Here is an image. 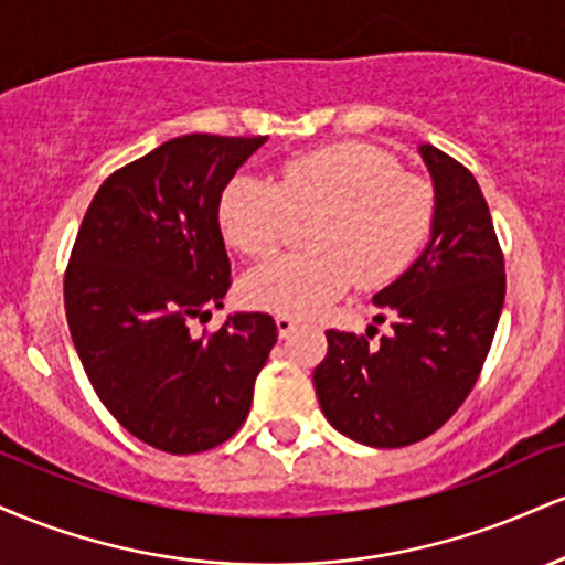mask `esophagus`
I'll return each mask as SVG.
<instances>
[{"mask_svg": "<svg viewBox=\"0 0 565 565\" xmlns=\"http://www.w3.org/2000/svg\"><path fill=\"white\" fill-rule=\"evenodd\" d=\"M276 327H278V334H281V337H289L291 332H295L297 327H300V321H297L295 316H278V319H276Z\"/></svg>", "mask_w": 565, "mask_h": 565, "instance_id": "34e87169", "label": "esophagus"}]
</instances>
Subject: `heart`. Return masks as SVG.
Here are the masks:
<instances>
[{
  "label": "heart",
  "mask_w": 565,
  "mask_h": 565,
  "mask_svg": "<svg viewBox=\"0 0 565 565\" xmlns=\"http://www.w3.org/2000/svg\"><path fill=\"white\" fill-rule=\"evenodd\" d=\"M308 255L284 257L244 278V300L278 316H313L359 284H391L417 257L436 217V188L404 172L369 142H334L297 153L276 183L238 174L217 201L223 238L252 260L287 244L295 220H310Z\"/></svg>",
  "instance_id": "b5f03b06"
}]
</instances>
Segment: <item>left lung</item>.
<instances>
[{
    "label": "left lung",
    "mask_w": 565,
    "mask_h": 565,
    "mask_svg": "<svg viewBox=\"0 0 565 565\" xmlns=\"http://www.w3.org/2000/svg\"><path fill=\"white\" fill-rule=\"evenodd\" d=\"M419 153L436 217L423 257L374 295L393 332L372 345V332L329 329L313 372L323 417L374 449L412 446L449 423L481 377L504 302V255L481 185L436 146Z\"/></svg>",
    "instance_id": "8db88e82"
}]
</instances>
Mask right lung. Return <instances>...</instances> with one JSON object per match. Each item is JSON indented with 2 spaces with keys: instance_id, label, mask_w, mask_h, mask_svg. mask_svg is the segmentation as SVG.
<instances>
[{
  "instance_id": "right-lung-1",
  "label": "right lung",
  "mask_w": 565,
  "mask_h": 565,
  "mask_svg": "<svg viewBox=\"0 0 565 565\" xmlns=\"http://www.w3.org/2000/svg\"><path fill=\"white\" fill-rule=\"evenodd\" d=\"M268 138L183 135L108 174L71 249L63 297L76 353L125 430L167 454L236 436L276 345L268 313L191 334L233 284L217 201Z\"/></svg>"
}]
</instances>
